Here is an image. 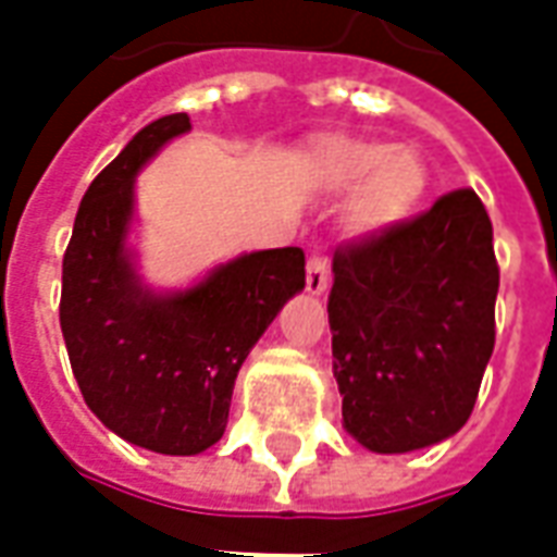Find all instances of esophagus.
I'll use <instances>...</instances> for the list:
<instances>
[{
  "instance_id": "34e87169",
  "label": "esophagus",
  "mask_w": 557,
  "mask_h": 557,
  "mask_svg": "<svg viewBox=\"0 0 557 557\" xmlns=\"http://www.w3.org/2000/svg\"><path fill=\"white\" fill-rule=\"evenodd\" d=\"M327 286H331L327 256L313 250V256L307 259V292H310V295H325Z\"/></svg>"
}]
</instances>
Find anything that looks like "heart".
Returning a JSON list of instances; mask_svg holds the SVG:
<instances>
[{"label": "heart", "mask_w": 557, "mask_h": 557, "mask_svg": "<svg viewBox=\"0 0 557 557\" xmlns=\"http://www.w3.org/2000/svg\"><path fill=\"white\" fill-rule=\"evenodd\" d=\"M310 182L322 194H346L343 230L351 238H375L397 230L418 211L430 172L411 146H385L355 134H327L313 139Z\"/></svg>", "instance_id": "b5f03b06"}]
</instances>
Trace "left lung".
Masks as SVG:
<instances>
[{
  "mask_svg": "<svg viewBox=\"0 0 557 557\" xmlns=\"http://www.w3.org/2000/svg\"><path fill=\"white\" fill-rule=\"evenodd\" d=\"M327 298L343 426L409 454L466 426L495 346L498 262L474 190L334 256Z\"/></svg>",
  "mask_w": 557,
  "mask_h": 557,
  "instance_id": "left-lung-1",
  "label": "left lung"
}]
</instances>
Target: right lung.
<instances>
[{"mask_svg":"<svg viewBox=\"0 0 557 557\" xmlns=\"http://www.w3.org/2000/svg\"><path fill=\"white\" fill-rule=\"evenodd\" d=\"M187 113L163 115L101 170L62 262L59 322L86 406L119 438L166 456L220 442L235 375L283 304L304 289L301 247L242 253L187 289H154L127 244L137 175Z\"/></svg>","mask_w":557,"mask_h":557,"instance_id":"right-lung-1","label":"right lung"}]
</instances>
